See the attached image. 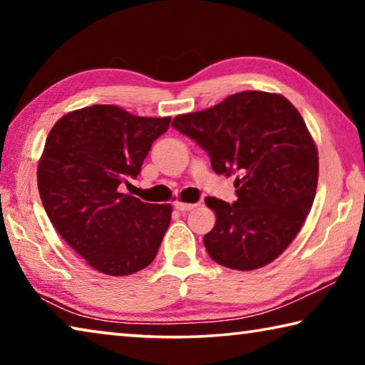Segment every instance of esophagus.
I'll return each instance as SVG.
<instances>
[{
    "instance_id": "obj_1",
    "label": "esophagus",
    "mask_w": 365,
    "mask_h": 365,
    "mask_svg": "<svg viewBox=\"0 0 365 365\" xmlns=\"http://www.w3.org/2000/svg\"><path fill=\"white\" fill-rule=\"evenodd\" d=\"M200 202H182V201H175L174 202V207L177 211H191V209H195Z\"/></svg>"
}]
</instances>
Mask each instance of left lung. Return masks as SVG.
Here are the masks:
<instances>
[{"mask_svg": "<svg viewBox=\"0 0 365 365\" xmlns=\"http://www.w3.org/2000/svg\"><path fill=\"white\" fill-rule=\"evenodd\" d=\"M172 125L209 154L215 174H237L233 205L206 197L215 212L205 235L212 261L235 270L275 261L299 233L317 190V148L298 109L282 95L242 91L177 115Z\"/></svg>", "mask_w": 365, "mask_h": 365, "instance_id": "left-lung-1", "label": "left lung"}]
</instances>
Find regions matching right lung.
Masks as SVG:
<instances>
[{
    "label": "right lung",
    "mask_w": 365,
    "mask_h": 365,
    "mask_svg": "<svg viewBox=\"0 0 365 365\" xmlns=\"http://www.w3.org/2000/svg\"><path fill=\"white\" fill-rule=\"evenodd\" d=\"M170 117H140L114 104L66 114L38 160L43 207L64 242L106 275H130L156 257L172 206L123 195Z\"/></svg>",
    "instance_id": "1"
}]
</instances>
